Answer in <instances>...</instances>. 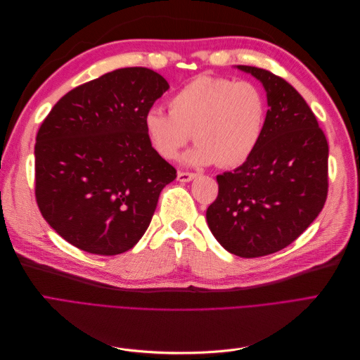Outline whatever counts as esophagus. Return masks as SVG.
<instances>
[{
	"label": "esophagus",
	"instance_id": "esophagus-1",
	"mask_svg": "<svg viewBox=\"0 0 360 360\" xmlns=\"http://www.w3.org/2000/svg\"><path fill=\"white\" fill-rule=\"evenodd\" d=\"M195 177H197V174H195V172H184V171H179V172H177V180H179V181H183V183L191 181V180H193Z\"/></svg>",
	"mask_w": 360,
	"mask_h": 360
}]
</instances>
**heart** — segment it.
<instances>
[{
  "mask_svg": "<svg viewBox=\"0 0 360 360\" xmlns=\"http://www.w3.org/2000/svg\"><path fill=\"white\" fill-rule=\"evenodd\" d=\"M168 110L150 108L144 114L148 143L160 158L171 160L193 136L197 147L186 156L192 165H242L257 150L267 120L259 86L205 73L180 86Z\"/></svg>",
  "mask_w": 360,
  "mask_h": 360,
  "instance_id": "b5f03b06",
  "label": "heart"
}]
</instances>
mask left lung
I'll use <instances>...</instances> for the list:
<instances>
[{"instance_id":"left-lung-1","label":"left lung","mask_w":360,"mask_h":360,"mask_svg":"<svg viewBox=\"0 0 360 360\" xmlns=\"http://www.w3.org/2000/svg\"><path fill=\"white\" fill-rule=\"evenodd\" d=\"M263 84L267 120L254 155L217 176L219 193L205 217L228 252L257 258L287 248L328 198L329 146L308 103L269 70L237 66Z\"/></svg>"}]
</instances>
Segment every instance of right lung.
<instances>
[{
  "mask_svg": "<svg viewBox=\"0 0 360 360\" xmlns=\"http://www.w3.org/2000/svg\"><path fill=\"white\" fill-rule=\"evenodd\" d=\"M169 89L147 68L76 86L36 136V201L45 221L85 252L118 255L144 236L177 171L148 143L144 114Z\"/></svg>",
  "mask_w": 360,
  "mask_h": 360,
  "instance_id": "obj_1",
  "label": "right lung"
}]
</instances>
